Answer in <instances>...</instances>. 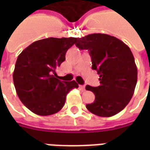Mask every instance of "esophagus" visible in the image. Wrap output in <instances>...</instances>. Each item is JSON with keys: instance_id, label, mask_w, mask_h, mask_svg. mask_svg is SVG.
I'll use <instances>...</instances> for the list:
<instances>
[{"instance_id": "1", "label": "esophagus", "mask_w": 150, "mask_h": 150, "mask_svg": "<svg viewBox=\"0 0 150 150\" xmlns=\"http://www.w3.org/2000/svg\"><path fill=\"white\" fill-rule=\"evenodd\" d=\"M79 88L82 91H85V85H79Z\"/></svg>"}]
</instances>
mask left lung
<instances>
[{
	"instance_id": "1",
	"label": "left lung",
	"mask_w": 150,
	"mask_h": 150,
	"mask_svg": "<svg viewBox=\"0 0 150 150\" xmlns=\"http://www.w3.org/2000/svg\"><path fill=\"white\" fill-rule=\"evenodd\" d=\"M75 46L88 50L91 68L100 75V85L86 86L95 100L86 108L95 115L109 117L122 111L134 93L137 69L131 50L118 38L104 34H91L77 39Z\"/></svg>"
}]
</instances>
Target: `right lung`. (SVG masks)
Here are the masks:
<instances>
[{
  "label": "right lung",
  "instance_id": "obj_1",
  "mask_svg": "<svg viewBox=\"0 0 150 150\" xmlns=\"http://www.w3.org/2000/svg\"><path fill=\"white\" fill-rule=\"evenodd\" d=\"M76 38H48L34 42L18 55L13 75L18 97L28 109L39 116L58 112L66 97L78 83L61 81L55 70L65 61Z\"/></svg>",
  "mask_w": 150,
  "mask_h": 150
}]
</instances>
